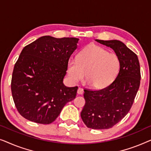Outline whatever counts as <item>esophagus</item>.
I'll list each match as a JSON object with an SVG mask.
<instances>
[{"instance_id": "1", "label": "esophagus", "mask_w": 151, "mask_h": 151, "mask_svg": "<svg viewBox=\"0 0 151 151\" xmlns=\"http://www.w3.org/2000/svg\"><path fill=\"white\" fill-rule=\"evenodd\" d=\"M83 93H84L83 88H80V87L78 88V94L82 95V94H83Z\"/></svg>"}]
</instances>
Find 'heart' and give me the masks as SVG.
Returning a JSON list of instances; mask_svg holds the SVG:
<instances>
[{"label":"heart","mask_w":151,"mask_h":151,"mask_svg":"<svg viewBox=\"0 0 151 151\" xmlns=\"http://www.w3.org/2000/svg\"><path fill=\"white\" fill-rule=\"evenodd\" d=\"M120 68L119 57L102 47L91 45L82 50L76 59L67 63V73L69 81L76 84L84 78L91 87L102 89L115 79Z\"/></svg>","instance_id":"obj_1"}]
</instances>
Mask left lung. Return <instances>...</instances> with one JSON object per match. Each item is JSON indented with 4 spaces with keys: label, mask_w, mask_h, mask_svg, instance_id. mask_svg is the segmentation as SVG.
Returning a JSON list of instances; mask_svg holds the SVG:
<instances>
[{
    "label": "left lung",
    "mask_w": 151,
    "mask_h": 151,
    "mask_svg": "<svg viewBox=\"0 0 151 151\" xmlns=\"http://www.w3.org/2000/svg\"><path fill=\"white\" fill-rule=\"evenodd\" d=\"M96 40L114 50L120 60V68L108 86L100 90H84L85 104L80 115L88 128L108 129L129 112L139 87L140 66L137 55L121 41Z\"/></svg>",
    "instance_id": "obj_1"
}]
</instances>
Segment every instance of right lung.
Segmentation results:
<instances>
[{"label": "right lung", "instance_id": "obj_1", "mask_svg": "<svg viewBox=\"0 0 151 151\" xmlns=\"http://www.w3.org/2000/svg\"><path fill=\"white\" fill-rule=\"evenodd\" d=\"M78 40L45 36L22 49L14 65L11 89L16 109L24 118L49 124L76 98L78 87H67L63 79Z\"/></svg>", "mask_w": 151, "mask_h": 151}]
</instances>
